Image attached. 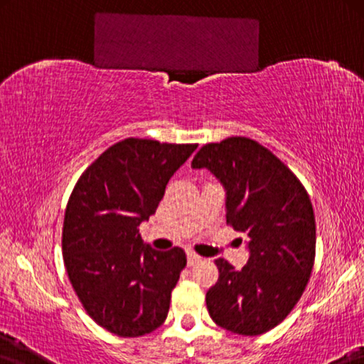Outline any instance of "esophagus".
Wrapping results in <instances>:
<instances>
[{
    "label": "esophagus",
    "instance_id": "1",
    "mask_svg": "<svg viewBox=\"0 0 364 364\" xmlns=\"http://www.w3.org/2000/svg\"><path fill=\"white\" fill-rule=\"evenodd\" d=\"M200 261H203V257H200L199 255H196V252H193V251H188V265H196Z\"/></svg>",
    "mask_w": 364,
    "mask_h": 364
}]
</instances>
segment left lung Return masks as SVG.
Returning <instances> with one entry per match:
<instances>
[{"instance_id": "1", "label": "left lung", "mask_w": 364, "mask_h": 364, "mask_svg": "<svg viewBox=\"0 0 364 364\" xmlns=\"http://www.w3.org/2000/svg\"><path fill=\"white\" fill-rule=\"evenodd\" d=\"M193 168H207L227 191V223L247 238L250 259L236 270L217 259L205 295L212 321L240 336H261L291 313L316 256V220L306 189L261 144L228 137L205 144Z\"/></svg>"}]
</instances>
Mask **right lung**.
<instances>
[{
    "instance_id": "add662e5",
    "label": "right lung",
    "mask_w": 364,
    "mask_h": 364,
    "mask_svg": "<svg viewBox=\"0 0 364 364\" xmlns=\"http://www.w3.org/2000/svg\"><path fill=\"white\" fill-rule=\"evenodd\" d=\"M198 144L128 137L108 147L74 186L63 223V259L79 301L118 337H141L164 324L186 255L155 251L139 225Z\"/></svg>"
}]
</instances>
